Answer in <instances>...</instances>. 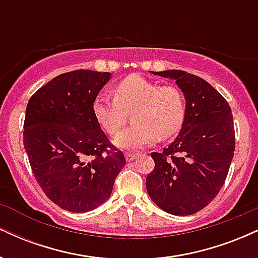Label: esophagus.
Instances as JSON below:
<instances>
[{
  "instance_id": "1",
  "label": "esophagus",
  "mask_w": 258,
  "mask_h": 258,
  "mask_svg": "<svg viewBox=\"0 0 258 258\" xmlns=\"http://www.w3.org/2000/svg\"><path fill=\"white\" fill-rule=\"evenodd\" d=\"M126 160L127 161H133V160H135L136 158H137V154H132V153H127L126 154Z\"/></svg>"
}]
</instances>
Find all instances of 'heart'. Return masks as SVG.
Segmentation results:
<instances>
[{
  "label": "heart",
  "instance_id": "obj_1",
  "mask_svg": "<svg viewBox=\"0 0 258 258\" xmlns=\"http://www.w3.org/2000/svg\"><path fill=\"white\" fill-rule=\"evenodd\" d=\"M99 125L114 136L125 126L128 115L135 125L121 132L115 144L125 149H141L155 143L159 137L168 138L182 128L185 119L184 94L174 85L130 76L115 87L114 98L99 96L93 103Z\"/></svg>",
  "mask_w": 258,
  "mask_h": 258
}]
</instances>
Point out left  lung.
Masks as SVG:
<instances>
[{
	"mask_svg": "<svg viewBox=\"0 0 258 258\" xmlns=\"http://www.w3.org/2000/svg\"><path fill=\"white\" fill-rule=\"evenodd\" d=\"M152 73L176 81L186 112L176 139L161 153H152L155 167L147 177V191L167 214H197L215 199L227 178L235 150L232 109L199 76L182 70Z\"/></svg>",
	"mask_w": 258,
	"mask_h": 258,
	"instance_id": "1",
	"label": "left lung"
}]
</instances>
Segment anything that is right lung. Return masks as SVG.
<instances>
[{"instance_id":"1","label":"right lung","mask_w":258,"mask_h":258,"mask_svg":"<svg viewBox=\"0 0 258 258\" xmlns=\"http://www.w3.org/2000/svg\"><path fill=\"white\" fill-rule=\"evenodd\" d=\"M110 76L84 69L61 74L26 105L23 143L32 173L48 199L67 211L81 214L102 205L126 164L93 112Z\"/></svg>"}]
</instances>
